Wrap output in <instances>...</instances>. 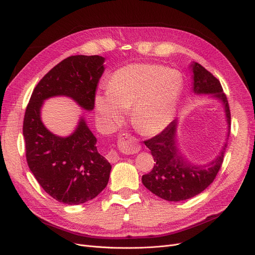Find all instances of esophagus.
<instances>
[{
    "label": "esophagus",
    "instance_id": "obj_1",
    "mask_svg": "<svg viewBox=\"0 0 255 255\" xmlns=\"http://www.w3.org/2000/svg\"><path fill=\"white\" fill-rule=\"evenodd\" d=\"M120 141L124 145V149H125L126 153L133 154V153H136L140 150V145L136 143V140L128 134H124L122 137H121ZM106 159L109 160L110 162L116 163V162H118V160H120V156H119L118 152H116L115 150H111L109 153H107Z\"/></svg>",
    "mask_w": 255,
    "mask_h": 255
}]
</instances>
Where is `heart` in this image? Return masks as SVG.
I'll return each instance as SVG.
<instances>
[{
    "instance_id": "obj_1",
    "label": "heart",
    "mask_w": 255,
    "mask_h": 255,
    "mask_svg": "<svg viewBox=\"0 0 255 255\" xmlns=\"http://www.w3.org/2000/svg\"><path fill=\"white\" fill-rule=\"evenodd\" d=\"M183 83L181 74L161 65L132 63L117 69L109 89L95 97L99 121L107 131H115L130 109L131 122L145 136L162 132L175 117Z\"/></svg>"
}]
</instances>
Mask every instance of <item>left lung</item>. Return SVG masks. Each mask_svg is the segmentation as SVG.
<instances>
[{"mask_svg":"<svg viewBox=\"0 0 255 255\" xmlns=\"http://www.w3.org/2000/svg\"><path fill=\"white\" fill-rule=\"evenodd\" d=\"M189 69L192 71V92L195 95H207L221 103L227 125V139L231 112L220 82L196 62L189 65ZM177 128L178 120H175L160 134L144 141L151 150L155 164L151 172L142 176L141 182L146 189L168 202L189 199L208 188L222 165L226 148L225 142L219 154L209 163H191L179 149Z\"/></svg>","mask_w":255,"mask_h":255,"instance_id":"obj_1","label":"left lung"}]
</instances>
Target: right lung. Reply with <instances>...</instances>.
<instances>
[{"instance_id": "obj_1", "label": "right lung", "mask_w": 255, "mask_h": 255, "mask_svg": "<svg viewBox=\"0 0 255 255\" xmlns=\"http://www.w3.org/2000/svg\"><path fill=\"white\" fill-rule=\"evenodd\" d=\"M104 62L101 56L83 55L63 60L38 83L25 110L22 133L30 170L46 193L66 205L95 198L109 183L112 165L99 154L84 116L70 135L59 136L44 126L41 109L45 100L63 96L93 111Z\"/></svg>"}]
</instances>
